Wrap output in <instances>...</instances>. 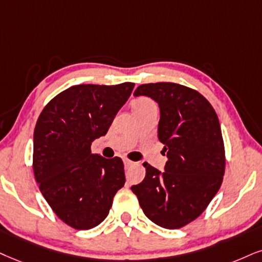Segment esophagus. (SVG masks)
I'll list each match as a JSON object with an SVG mask.
<instances>
[{
    "instance_id": "1",
    "label": "esophagus",
    "mask_w": 262,
    "mask_h": 262,
    "mask_svg": "<svg viewBox=\"0 0 262 262\" xmlns=\"http://www.w3.org/2000/svg\"><path fill=\"white\" fill-rule=\"evenodd\" d=\"M124 164H125V167H130L132 165H135L134 161H131L130 159H124Z\"/></svg>"
}]
</instances>
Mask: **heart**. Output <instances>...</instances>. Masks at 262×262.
<instances>
[{"label": "heart", "mask_w": 262, "mask_h": 262, "mask_svg": "<svg viewBox=\"0 0 262 262\" xmlns=\"http://www.w3.org/2000/svg\"><path fill=\"white\" fill-rule=\"evenodd\" d=\"M148 105H153V103L151 101H149L148 98H144V97H140V98H136L132 103V106H134V109L136 108H143V106H148Z\"/></svg>", "instance_id": "b5f03b06"}]
</instances>
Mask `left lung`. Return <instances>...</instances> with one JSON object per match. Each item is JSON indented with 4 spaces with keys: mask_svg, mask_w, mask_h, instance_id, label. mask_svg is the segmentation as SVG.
I'll return each mask as SVG.
<instances>
[{
    "mask_svg": "<svg viewBox=\"0 0 262 262\" xmlns=\"http://www.w3.org/2000/svg\"><path fill=\"white\" fill-rule=\"evenodd\" d=\"M134 96L150 97L159 105L158 137L167 161L163 172L144 163L146 177L131 189L150 221L181 228L204 211L224 180L219 118L204 96L179 83H144Z\"/></svg>",
    "mask_w": 262,
    "mask_h": 262,
    "instance_id": "1",
    "label": "left lung"
}]
</instances>
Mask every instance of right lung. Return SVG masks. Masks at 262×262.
I'll use <instances>...</instances> for the list:
<instances>
[{
    "instance_id": "1",
    "label": "right lung",
    "mask_w": 262,
    "mask_h": 262,
    "mask_svg": "<svg viewBox=\"0 0 262 262\" xmlns=\"http://www.w3.org/2000/svg\"><path fill=\"white\" fill-rule=\"evenodd\" d=\"M134 86H72L51 99L38 116L32 156L35 179L54 214L75 230L101 224L124 186L122 160L92 154L91 144L108 132Z\"/></svg>"
}]
</instances>
